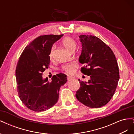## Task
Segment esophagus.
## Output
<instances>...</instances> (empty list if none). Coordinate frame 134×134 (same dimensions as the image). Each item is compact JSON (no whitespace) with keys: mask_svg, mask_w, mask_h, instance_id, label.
<instances>
[{"mask_svg":"<svg viewBox=\"0 0 134 134\" xmlns=\"http://www.w3.org/2000/svg\"><path fill=\"white\" fill-rule=\"evenodd\" d=\"M72 78V77L70 76V75H67V79L68 80H70V79H71Z\"/></svg>","mask_w":134,"mask_h":134,"instance_id":"1","label":"esophagus"}]
</instances>
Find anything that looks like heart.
I'll return each instance as SVG.
<instances>
[{"mask_svg": "<svg viewBox=\"0 0 134 134\" xmlns=\"http://www.w3.org/2000/svg\"><path fill=\"white\" fill-rule=\"evenodd\" d=\"M62 43L66 50L71 52H73L75 50L77 46L76 41L73 38L70 37H66L64 38L62 41ZM55 48L56 46L55 44H53L50 48L49 52V58L51 60L53 59L54 58ZM76 66V64L75 63H70L63 65L62 67V69L68 74H71L74 71Z\"/></svg>", "mask_w": 134, "mask_h": 134, "instance_id": "b5f03b06", "label": "heart"}]
</instances>
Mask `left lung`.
Segmentation results:
<instances>
[{
    "label": "left lung",
    "mask_w": 134,
    "mask_h": 134,
    "mask_svg": "<svg viewBox=\"0 0 134 134\" xmlns=\"http://www.w3.org/2000/svg\"><path fill=\"white\" fill-rule=\"evenodd\" d=\"M82 44L81 72L90 76L88 82L80 81L76 98L85 106L99 108L110 101L120 78L119 66L111 48L96 36L80 35Z\"/></svg>",
    "instance_id": "obj_1"
}]
</instances>
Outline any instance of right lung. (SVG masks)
<instances>
[{"instance_id": "1", "label": "right lung", "mask_w": 134, "mask_h": 134, "mask_svg": "<svg viewBox=\"0 0 134 134\" xmlns=\"http://www.w3.org/2000/svg\"><path fill=\"white\" fill-rule=\"evenodd\" d=\"M63 35L40 36L27 45L20 56L15 70L17 92L25 106L35 112L44 111L58 102L61 86L66 75H54L51 82L42 79V72L49 67V52L55 42Z\"/></svg>"}]
</instances>
